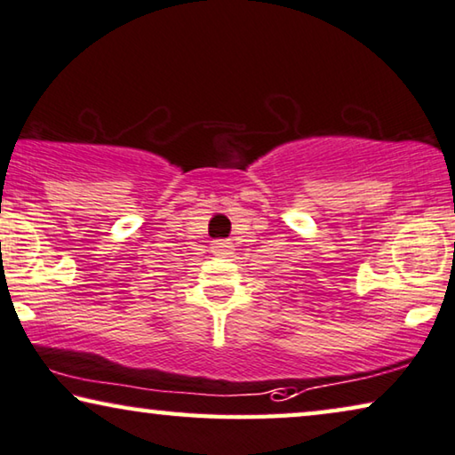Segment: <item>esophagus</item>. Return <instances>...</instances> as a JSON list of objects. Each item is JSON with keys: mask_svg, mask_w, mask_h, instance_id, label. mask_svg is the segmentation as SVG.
Wrapping results in <instances>:
<instances>
[{"mask_svg": "<svg viewBox=\"0 0 455 455\" xmlns=\"http://www.w3.org/2000/svg\"><path fill=\"white\" fill-rule=\"evenodd\" d=\"M212 253L214 255H230V251H233V245H230V241H212Z\"/></svg>", "mask_w": 455, "mask_h": 455, "instance_id": "34e87169", "label": "esophagus"}]
</instances>
